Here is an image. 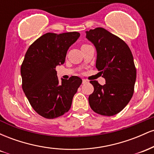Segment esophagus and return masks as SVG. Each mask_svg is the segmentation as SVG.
<instances>
[{"mask_svg":"<svg viewBox=\"0 0 154 154\" xmlns=\"http://www.w3.org/2000/svg\"><path fill=\"white\" fill-rule=\"evenodd\" d=\"M87 82H88V81L86 80V79H82V84H85V83H87Z\"/></svg>","mask_w":154,"mask_h":154,"instance_id":"esophagus-1","label":"esophagus"}]
</instances>
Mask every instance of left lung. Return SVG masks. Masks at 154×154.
Here are the masks:
<instances>
[{
    "label": "left lung",
    "mask_w": 154,
    "mask_h": 154,
    "mask_svg": "<svg viewBox=\"0 0 154 154\" xmlns=\"http://www.w3.org/2000/svg\"><path fill=\"white\" fill-rule=\"evenodd\" d=\"M85 33L96 50L95 66L106 80L103 85L91 81L94 91L88 98L90 106L97 114L114 116L128 105L133 95L136 80L133 56L122 39L103 28Z\"/></svg>",
    "instance_id": "left-lung-1"
}]
</instances>
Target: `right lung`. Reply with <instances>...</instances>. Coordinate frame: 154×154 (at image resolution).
Listing matches in <instances>:
<instances>
[{
    "instance_id": "1",
    "label": "right lung",
    "mask_w": 154,
    "mask_h": 154,
    "mask_svg": "<svg viewBox=\"0 0 154 154\" xmlns=\"http://www.w3.org/2000/svg\"><path fill=\"white\" fill-rule=\"evenodd\" d=\"M79 36L77 32H48L26 51L21 66L22 89L33 109L43 117H59L71 108L82 79L73 76L59 82L56 67L64 63L67 51Z\"/></svg>"
}]
</instances>
